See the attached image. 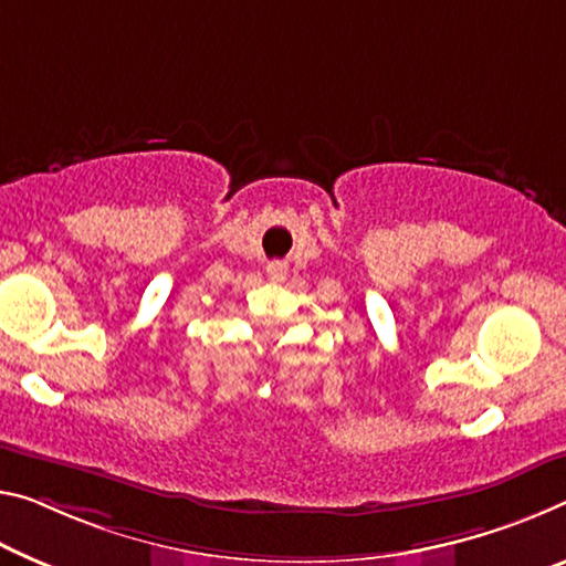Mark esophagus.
<instances>
[{
    "instance_id": "34e87169",
    "label": "esophagus",
    "mask_w": 566,
    "mask_h": 566,
    "mask_svg": "<svg viewBox=\"0 0 566 566\" xmlns=\"http://www.w3.org/2000/svg\"><path fill=\"white\" fill-rule=\"evenodd\" d=\"M285 275H289V268H285V263H271L268 265V277L275 283L285 281Z\"/></svg>"
}]
</instances>
